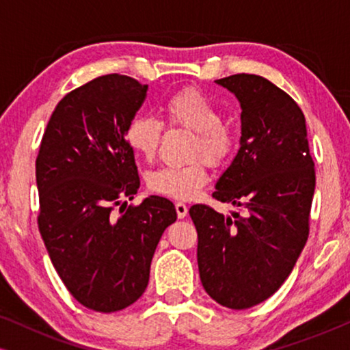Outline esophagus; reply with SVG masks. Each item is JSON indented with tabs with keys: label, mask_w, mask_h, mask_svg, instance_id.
<instances>
[{
	"label": "esophagus",
	"mask_w": 350,
	"mask_h": 350,
	"mask_svg": "<svg viewBox=\"0 0 350 350\" xmlns=\"http://www.w3.org/2000/svg\"><path fill=\"white\" fill-rule=\"evenodd\" d=\"M175 208H176V215H178V218H185L186 215H188V205L183 202H176Z\"/></svg>",
	"instance_id": "1"
}]
</instances>
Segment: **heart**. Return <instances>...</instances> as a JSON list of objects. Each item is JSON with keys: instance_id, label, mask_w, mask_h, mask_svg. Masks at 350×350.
I'll use <instances>...</instances> for the list:
<instances>
[{"instance_id": "1", "label": "heart", "mask_w": 350, "mask_h": 350, "mask_svg": "<svg viewBox=\"0 0 350 350\" xmlns=\"http://www.w3.org/2000/svg\"><path fill=\"white\" fill-rule=\"evenodd\" d=\"M172 126L194 131L193 157H205L212 165H221L236 148V133L221 121V111L207 95L194 88L172 94L162 107ZM164 124L159 119L137 114L126 127V142L137 154L151 159L159 148ZM207 162L198 159L186 165H165L148 176V185L157 194L188 200L207 185Z\"/></svg>"}]
</instances>
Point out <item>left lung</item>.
Instances as JSON below:
<instances>
[{"mask_svg": "<svg viewBox=\"0 0 350 350\" xmlns=\"http://www.w3.org/2000/svg\"><path fill=\"white\" fill-rule=\"evenodd\" d=\"M241 102V148L217 181L219 202L243 208L232 217L196 204L200 282L218 304L248 309L271 298L293 271L309 236L315 189L304 114L262 76L217 79Z\"/></svg>", "mask_w": 350, "mask_h": 350, "instance_id": "1", "label": "left lung"}]
</instances>
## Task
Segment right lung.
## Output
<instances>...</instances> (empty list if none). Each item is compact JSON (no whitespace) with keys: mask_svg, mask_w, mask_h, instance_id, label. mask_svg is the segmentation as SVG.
<instances>
[{"mask_svg":"<svg viewBox=\"0 0 350 350\" xmlns=\"http://www.w3.org/2000/svg\"><path fill=\"white\" fill-rule=\"evenodd\" d=\"M146 90L118 73L71 90L52 113L36 157L38 228L47 253L73 298L97 312L140 298L162 232L176 219L175 205L159 196L122 202L140 188L126 127Z\"/></svg>","mask_w":350,"mask_h":350,"instance_id":"1","label":"right lung"}]
</instances>
